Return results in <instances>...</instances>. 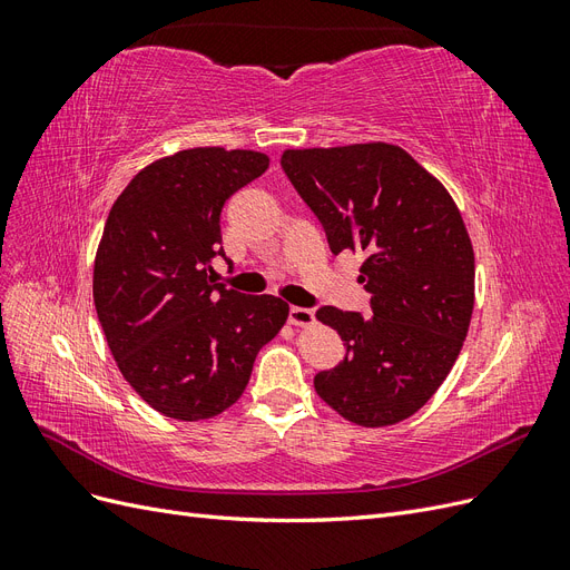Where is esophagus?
Listing matches in <instances>:
<instances>
[{"label": "esophagus", "mask_w": 570, "mask_h": 570, "mask_svg": "<svg viewBox=\"0 0 570 570\" xmlns=\"http://www.w3.org/2000/svg\"><path fill=\"white\" fill-rule=\"evenodd\" d=\"M316 318H314V312L312 308H304V306H289V323L292 325H299V327H306L312 325Z\"/></svg>", "instance_id": "34e87169"}]
</instances>
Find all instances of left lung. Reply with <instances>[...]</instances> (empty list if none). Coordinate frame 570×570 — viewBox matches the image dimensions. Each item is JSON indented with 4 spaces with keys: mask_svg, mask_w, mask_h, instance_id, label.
<instances>
[{
    "mask_svg": "<svg viewBox=\"0 0 570 570\" xmlns=\"http://www.w3.org/2000/svg\"><path fill=\"white\" fill-rule=\"evenodd\" d=\"M281 164L331 252L366 254L358 283L371 292L373 316L318 308L347 354L314 387L356 425L400 423L438 392L469 333L475 256L461 212L396 145L285 149Z\"/></svg>",
    "mask_w": 570,
    "mask_h": 570,
    "instance_id": "8db88e82",
    "label": "left lung"
}]
</instances>
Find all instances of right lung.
<instances>
[{
    "label": "right lung",
    "mask_w": 570,
    "mask_h": 570,
    "mask_svg": "<svg viewBox=\"0 0 570 570\" xmlns=\"http://www.w3.org/2000/svg\"><path fill=\"white\" fill-rule=\"evenodd\" d=\"M268 157L195 147L157 159L114 202L101 233L92 295L118 371L154 409L204 421L243 396L258 350L289 306L214 281L220 209L258 178Z\"/></svg>",
    "instance_id": "right-lung-1"
}]
</instances>
